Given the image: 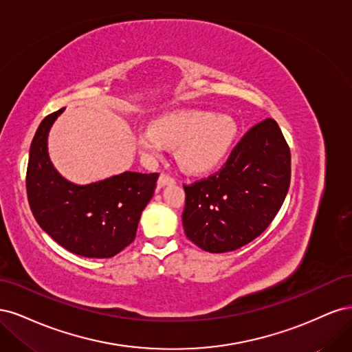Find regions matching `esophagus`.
Returning <instances> with one entry per match:
<instances>
[{
	"label": "esophagus",
	"instance_id": "34e87169",
	"mask_svg": "<svg viewBox=\"0 0 352 352\" xmlns=\"http://www.w3.org/2000/svg\"><path fill=\"white\" fill-rule=\"evenodd\" d=\"M176 182L175 180V177H172L170 175H167V173H162L160 175V177H158V186L160 188H163V186H166V185H173Z\"/></svg>",
	"mask_w": 352,
	"mask_h": 352
}]
</instances>
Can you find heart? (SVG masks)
<instances>
[{
	"label": "heart",
	"instance_id": "obj_1",
	"mask_svg": "<svg viewBox=\"0 0 352 352\" xmlns=\"http://www.w3.org/2000/svg\"><path fill=\"white\" fill-rule=\"evenodd\" d=\"M238 124L228 114L204 110H177L160 116L136 133L135 141L148 158L160 157L164 146L176 148L179 166L188 173H206L230 153Z\"/></svg>",
	"mask_w": 352,
	"mask_h": 352
}]
</instances>
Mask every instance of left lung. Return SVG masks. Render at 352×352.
<instances>
[{"mask_svg": "<svg viewBox=\"0 0 352 352\" xmlns=\"http://www.w3.org/2000/svg\"><path fill=\"white\" fill-rule=\"evenodd\" d=\"M289 184V145L269 117L241 138L216 173L184 185L188 239L216 254L243 247L269 228Z\"/></svg>", "mask_w": 352, "mask_h": 352, "instance_id": "8db88e82", "label": "left lung"}]
</instances>
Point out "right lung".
Listing matches in <instances>:
<instances>
[{
    "label": "right lung",
    "mask_w": 352,
    "mask_h": 352,
    "mask_svg": "<svg viewBox=\"0 0 352 352\" xmlns=\"http://www.w3.org/2000/svg\"><path fill=\"white\" fill-rule=\"evenodd\" d=\"M63 110L41 122L30 144L26 190L32 214L67 251L88 258L114 257L133 242L158 173L124 172L85 186L61 177L50 162L47 138Z\"/></svg>",
    "instance_id": "obj_1"
}]
</instances>
